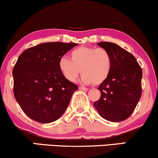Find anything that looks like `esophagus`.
Returning <instances> with one entry per match:
<instances>
[{
  "label": "esophagus",
  "instance_id": "34e87169",
  "mask_svg": "<svg viewBox=\"0 0 158 158\" xmlns=\"http://www.w3.org/2000/svg\"><path fill=\"white\" fill-rule=\"evenodd\" d=\"M79 89L80 90H82V91H88L89 90L88 88H85V87H83V86H80Z\"/></svg>",
  "mask_w": 158,
  "mask_h": 158
}]
</instances>
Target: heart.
<instances>
[{
    "label": "heart",
    "mask_w": 158,
    "mask_h": 158,
    "mask_svg": "<svg viewBox=\"0 0 158 158\" xmlns=\"http://www.w3.org/2000/svg\"><path fill=\"white\" fill-rule=\"evenodd\" d=\"M69 57L70 60L61 58L58 62L60 72L69 82H75L81 73L83 83L100 85L111 71V56L105 48L80 47L70 52Z\"/></svg>",
    "instance_id": "obj_1"
}]
</instances>
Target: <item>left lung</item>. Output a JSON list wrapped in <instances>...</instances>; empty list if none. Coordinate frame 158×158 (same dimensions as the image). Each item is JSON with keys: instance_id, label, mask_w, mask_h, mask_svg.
I'll list each match as a JSON object with an SVG mask.
<instances>
[{"instance_id": "1", "label": "left lung", "mask_w": 158, "mask_h": 158, "mask_svg": "<svg viewBox=\"0 0 158 158\" xmlns=\"http://www.w3.org/2000/svg\"><path fill=\"white\" fill-rule=\"evenodd\" d=\"M97 44L110 52L112 67L108 78L99 86L101 96L94 106L105 119L114 122L125 120L141 97V67L130 52L118 44L108 42Z\"/></svg>"}]
</instances>
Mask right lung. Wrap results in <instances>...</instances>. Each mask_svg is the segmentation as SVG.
<instances>
[{
  "label": "right lung",
  "mask_w": 158,
  "mask_h": 158,
  "mask_svg": "<svg viewBox=\"0 0 158 158\" xmlns=\"http://www.w3.org/2000/svg\"><path fill=\"white\" fill-rule=\"evenodd\" d=\"M76 43L48 42L25 50L14 67V95L23 112L40 123L60 118L78 87L64 78L58 62Z\"/></svg>",
  "instance_id": "add662e5"
}]
</instances>
